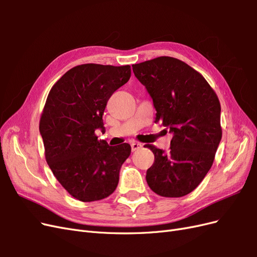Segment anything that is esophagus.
Instances as JSON below:
<instances>
[{
	"instance_id": "obj_1",
	"label": "esophagus",
	"mask_w": 257,
	"mask_h": 257,
	"mask_svg": "<svg viewBox=\"0 0 257 257\" xmlns=\"http://www.w3.org/2000/svg\"><path fill=\"white\" fill-rule=\"evenodd\" d=\"M143 147V145L141 143H137V142H133L131 144V148H132V151H137L141 149Z\"/></svg>"
}]
</instances>
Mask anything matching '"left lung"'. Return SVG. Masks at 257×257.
<instances>
[{"label": "left lung", "instance_id": "8db88e82", "mask_svg": "<svg viewBox=\"0 0 257 257\" xmlns=\"http://www.w3.org/2000/svg\"><path fill=\"white\" fill-rule=\"evenodd\" d=\"M132 67L153 100L155 122L173 134L168 152L147 146L154 154L147 183L158 195L184 196L212 166L222 138L220 100L203 76L176 58L159 57Z\"/></svg>", "mask_w": 257, "mask_h": 257}]
</instances>
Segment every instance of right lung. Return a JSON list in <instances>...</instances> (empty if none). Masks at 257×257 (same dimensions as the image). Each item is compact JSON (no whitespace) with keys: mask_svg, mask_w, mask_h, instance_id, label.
Masks as SVG:
<instances>
[{"mask_svg":"<svg viewBox=\"0 0 257 257\" xmlns=\"http://www.w3.org/2000/svg\"><path fill=\"white\" fill-rule=\"evenodd\" d=\"M131 77V66L82 64L66 72L51 88L40 121L45 157L61 185L80 201L112 194L131 146L97 141L104 131L108 99Z\"/></svg>","mask_w":257,"mask_h":257,"instance_id":"add662e5","label":"right lung"}]
</instances>
